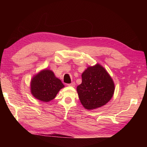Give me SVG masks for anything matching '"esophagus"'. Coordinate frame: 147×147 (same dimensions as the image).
<instances>
[{
  "mask_svg": "<svg viewBox=\"0 0 147 147\" xmlns=\"http://www.w3.org/2000/svg\"><path fill=\"white\" fill-rule=\"evenodd\" d=\"M67 85L69 86H73V87H74V86H75V85H76V83H75V82H72L71 83H69V84H67Z\"/></svg>",
  "mask_w": 147,
  "mask_h": 147,
  "instance_id": "1",
  "label": "esophagus"
}]
</instances>
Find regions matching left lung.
<instances>
[{
  "label": "left lung",
  "mask_w": 147,
  "mask_h": 147,
  "mask_svg": "<svg viewBox=\"0 0 147 147\" xmlns=\"http://www.w3.org/2000/svg\"><path fill=\"white\" fill-rule=\"evenodd\" d=\"M77 92L83 107L88 110L100 107L110 100L114 92L111 77L100 65L88 67L82 74Z\"/></svg>",
  "instance_id": "1"
}]
</instances>
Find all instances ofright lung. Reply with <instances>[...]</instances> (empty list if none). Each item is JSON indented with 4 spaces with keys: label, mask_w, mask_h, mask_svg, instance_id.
<instances>
[{
    "label": "right lung",
    "mask_w": 147,
    "mask_h": 147,
    "mask_svg": "<svg viewBox=\"0 0 147 147\" xmlns=\"http://www.w3.org/2000/svg\"><path fill=\"white\" fill-rule=\"evenodd\" d=\"M64 85L51 70L45 69L33 77L31 82V92L37 99L49 102L54 99Z\"/></svg>",
    "instance_id": "obj_1"
}]
</instances>
